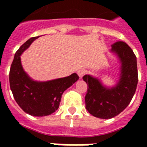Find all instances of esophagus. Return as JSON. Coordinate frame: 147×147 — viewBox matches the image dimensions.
Wrapping results in <instances>:
<instances>
[{
	"label": "esophagus",
	"instance_id": "esophagus-1",
	"mask_svg": "<svg viewBox=\"0 0 147 147\" xmlns=\"http://www.w3.org/2000/svg\"><path fill=\"white\" fill-rule=\"evenodd\" d=\"M77 74H78V75L79 76V78H82L83 75H85V74H87V70L84 69H81L78 70Z\"/></svg>",
	"mask_w": 147,
	"mask_h": 147
}]
</instances>
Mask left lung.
I'll use <instances>...</instances> for the list:
<instances>
[{"instance_id": "1", "label": "left lung", "mask_w": 147, "mask_h": 147, "mask_svg": "<svg viewBox=\"0 0 147 147\" xmlns=\"http://www.w3.org/2000/svg\"><path fill=\"white\" fill-rule=\"evenodd\" d=\"M111 47L110 52L118 57L120 64L119 78L115 85L109 88L97 78L88 74L82 77L88 84L86 109L92 115L105 119L118 115L127 107L138 82L137 58L133 50L123 42H117Z\"/></svg>"}]
</instances>
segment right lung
I'll return each mask as SVG.
<instances>
[{
  "mask_svg": "<svg viewBox=\"0 0 147 147\" xmlns=\"http://www.w3.org/2000/svg\"><path fill=\"white\" fill-rule=\"evenodd\" d=\"M38 37H31L14 55L9 70V86L17 104L32 116L50 115L59 108L61 96L79 78L77 74L46 82L34 81L21 65V55Z\"/></svg>",
  "mask_w": 147,
  "mask_h": 147,
  "instance_id": "right-lung-1",
  "label": "right lung"
}]
</instances>
